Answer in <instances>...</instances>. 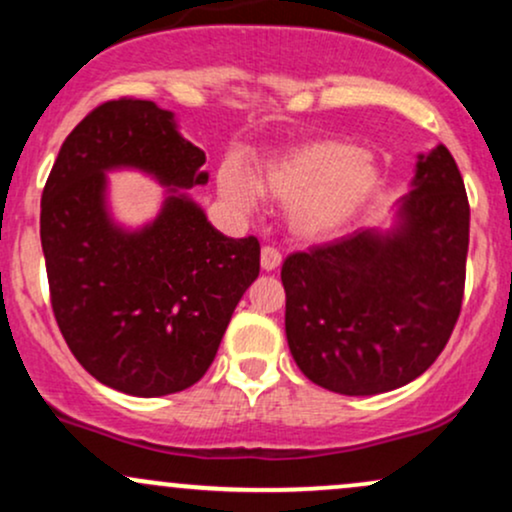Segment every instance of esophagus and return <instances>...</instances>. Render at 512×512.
<instances>
[{
  "mask_svg": "<svg viewBox=\"0 0 512 512\" xmlns=\"http://www.w3.org/2000/svg\"><path fill=\"white\" fill-rule=\"evenodd\" d=\"M260 264L264 272H274V269H279L281 264V252L276 248H262V255H260Z\"/></svg>",
  "mask_w": 512,
  "mask_h": 512,
  "instance_id": "obj_1",
  "label": "esophagus"
}]
</instances>
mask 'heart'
Masks as SVG:
<instances>
[{"instance_id": "obj_1", "label": "heart", "mask_w": 512, "mask_h": 512, "mask_svg": "<svg viewBox=\"0 0 512 512\" xmlns=\"http://www.w3.org/2000/svg\"><path fill=\"white\" fill-rule=\"evenodd\" d=\"M383 185V170L370 151L339 139L293 146L264 163L262 178L238 166L219 175L221 195L238 211L257 209L262 192L286 207L291 231L305 240L342 236L370 207Z\"/></svg>"}]
</instances>
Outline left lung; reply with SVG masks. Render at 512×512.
I'll return each instance as SVG.
<instances>
[{
  "mask_svg": "<svg viewBox=\"0 0 512 512\" xmlns=\"http://www.w3.org/2000/svg\"><path fill=\"white\" fill-rule=\"evenodd\" d=\"M390 228L286 257V339L296 366L325 390L368 397L428 370L462 308L469 202L443 144L416 156Z\"/></svg>",
  "mask_w": 512,
  "mask_h": 512,
  "instance_id": "1",
  "label": "left lung"
}]
</instances>
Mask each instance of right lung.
Segmentation results:
<instances>
[{
  "instance_id": "1",
  "label": "right lung",
  "mask_w": 512,
  "mask_h": 512,
  "mask_svg": "<svg viewBox=\"0 0 512 512\" xmlns=\"http://www.w3.org/2000/svg\"><path fill=\"white\" fill-rule=\"evenodd\" d=\"M204 163L170 110L120 98L72 129L45 182L40 243L55 320L76 361L125 395L195 385L260 274L257 238L223 236L187 195L207 185ZM113 169H139L169 187L144 227L112 219Z\"/></svg>"
}]
</instances>
